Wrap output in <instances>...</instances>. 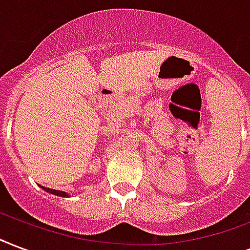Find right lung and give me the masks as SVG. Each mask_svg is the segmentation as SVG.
<instances>
[{
  "label": "right lung",
  "instance_id": "obj_1",
  "mask_svg": "<svg viewBox=\"0 0 250 250\" xmlns=\"http://www.w3.org/2000/svg\"><path fill=\"white\" fill-rule=\"evenodd\" d=\"M39 186H41V185H39ZM42 188H43V190H44V191H47V193H49V194H53V195H57V197H69V194H66L65 191H60V190H53V188H44V186H41Z\"/></svg>",
  "mask_w": 250,
  "mask_h": 250
}]
</instances>
